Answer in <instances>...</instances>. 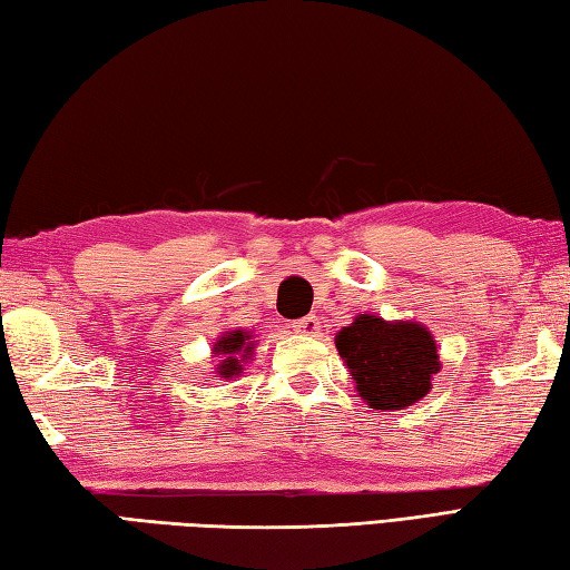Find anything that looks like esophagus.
<instances>
[{
  "instance_id": "1",
  "label": "esophagus",
  "mask_w": 570,
  "mask_h": 570,
  "mask_svg": "<svg viewBox=\"0 0 570 570\" xmlns=\"http://www.w3.org/2000/svg\"><path fill=\"white\" fill-rule=\"evenodd\" d=\"M293 327H295V332H299V335H317L320 320H317V315H307L303 320H297Z\"/></svg>"
}]
</instances>
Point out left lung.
I'll list each match as a JSON object with an SVG mask.
<instances>
[{
  "instance_id": "1",
  "label": "left lung",
  "mask_w": 570,
  "mask_h": 570,
  "mask_svg": "<svg viewBox=\"0 0 570 570\" xmlns=\"http://www.w3.org/2000/svg\"><path fill=\"white\" fill-rule=\"evenodd\" d=\"M335 345L372 410H402L432 390L439 354L422 325L360 315L340 330Z\"/></svg>"
}]
</instances>
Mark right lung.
Instances as JSON below:
<instances>
[{
    "instance_id": "right-lung-1",
    "label": "right lung",
    "mask_w": 570,
    "mask_h": 570,
    "mask_svg": "<svg viewBox=\"0 0 570 570\" xmlns=\"http://www.w3.org/2000/svg\"><path fill=\"white\" fill-rule=\"evenodd\" d=\"M245 340H250V335H245V332L235 330V332H228L225 337H220V342L216 345V352L225 357L223 364H220V374H225V377H233V374H238L243 370L240 357L245 360L253 352L250 342H245Z\"/></svg>"
}]
</instances>
